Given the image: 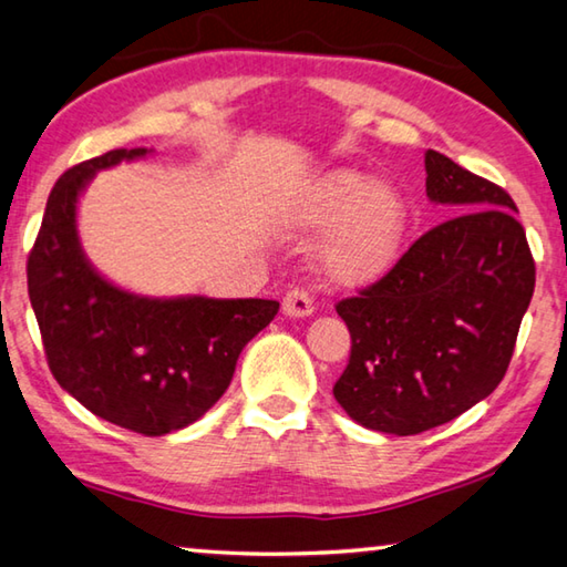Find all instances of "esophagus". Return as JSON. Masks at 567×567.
I'll list each match as a JSON object with an SVG mask.
<instances>
[{"mask_svg":"<svg viewBox=\"0 0 567 567\" xmlns=\"http://www.w3.org/2000/svg\"><path fill=\"white\" fill-rule=\"evenodd\" d=\"M282 312L290 318H307L312 312V297L302 287H290L282 297Z\"/></svg>","mask_w":567,"mask_h":567,"instance_id":"34e87169","label":"esophagus"}]
</instances>
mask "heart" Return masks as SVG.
I'll list each match as a JSON object with an SVG mask.
<instances>
[{
	"instance_id": "1",
	"label": "heart",
	"mask_w": 567,
	"mask_h": 567,
	"mask_svg": "<svg viewBox=\"0 0 567 567\" xmlns=\"http://www.w3.org/2000/svg\"><path fill=\"white\" fill-rule=\"evenodd\" d=\"M320 252L322 270L340 285L375 280L390 267L405 229V205L392 187L375 182L364 187L354 172H338L320 187L310 207L312 225H332Z\"/></svg>"
}]
</instances>
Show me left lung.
<instances>
[{"instance_id": "obj_1", "label": "left lung", "mask_w": 567, "mask_h": 567, "mask_svg": "<svg viewBox=\"0 0 567 567\" xmlns=\"http://www.w3.org/2000/svg\"><path fill=\"white\" fill-rule=\"evenodd\" d=\"M425 172L427 197L457 215L334 305L352 348L332 395L354 422L392 435L455 420L501 385L535 290L513 197L435 150Z\"/></svg>"}]
</instances>
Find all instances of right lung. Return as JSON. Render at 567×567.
<instances>
[{
    "mask_svg": "<svg viewBox=\"0 0 567 567\" xmlns=\"http://www.w3.org/2000/svg\"><path fill=\"white\" fill-rule=\"evenodd\" d=\"M147 150H112L54 182L27 257V290L54 380L94 415L157 437L187 427L225 395L245 344L275 320V300H147L92 270L74 209L97 169Z\"/></svg>",
    "mask_w": 567,
    "mask_h": 567,
    "instance_id": "right-lung-1",
    "label": "right lung"
}]
</instances>
